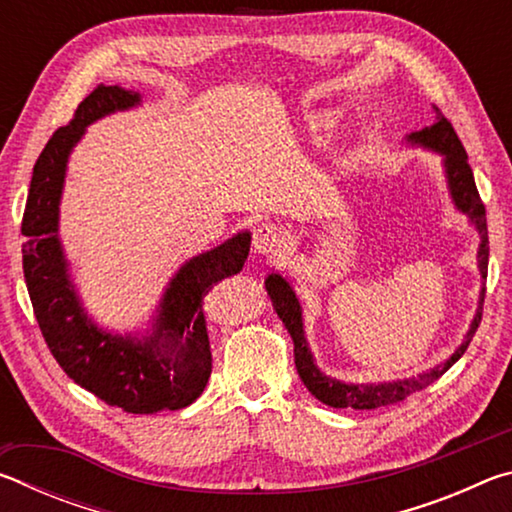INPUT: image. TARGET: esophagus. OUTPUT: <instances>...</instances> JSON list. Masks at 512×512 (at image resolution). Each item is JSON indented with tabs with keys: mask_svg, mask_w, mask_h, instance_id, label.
<instances>
[{
	"mask_svg": "<svg viewBox=\"0 0 512 512\" xmlns=\"http://www.w3.org/2000/svg\"><path fill=\"white\" fill-rule=\"evenodd\" d=\"M287 246V237H284L282 228H277L273 223H262L257 225L253 232V250L255 255L273 257L282 253V248Z\"/></svg>",
	"mask_w": 512,
	"mask_h": 512,
	"instance_id": "34e87169",
	"label": "esophagus"
}]
</instances>
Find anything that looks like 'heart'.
I'll use <instances>...</instances> for the list:
<instances>
[{"instance_id":"b5f03b06","label":"heart","mask_w":512,"mask_h":512,"mask_svg":"<svg viewBox=\"0 0 512 512\" xmlns=\"http://www.w3.org/2000/svg\"><path fill=\"white\" fill-rule=\"evenodd\" d=\"M311 126L318 128V131H325V128L329 126V119L325 115H316L314 119H311Z\"/></svg>"}]
</instances>
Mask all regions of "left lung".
I'll return each instance as SVG.
<instances>
[{
    "label": "left lung",
    "mask_w": 512,
    "mask_h": 512,
    "mask_svg": "<svg viewBox=\"0 0 512 512\" xmlns=\"http://www.w3.org/2000/svg\"><path fill=\"white\" fill-rule=\"evenodd\" d=\"M436 112V121L431 126H424L420 131L409 133L402 140L404 146L409 149H422L429 153L440 155V164H443L445 183L449 198L456 212L467 216L472 228L479 235V248H476V268H479L481 280L488 277V225H485V207L481 203V196L476 192L474 173L467 162V153L463 149L461 140L454 133V128L449 121L440 115L438 108L433 106ZM264 289L271 298V305L275 309L277 318L282 320L284 327L293 341V357H296V368L302 379V384L307 386V391L327 406L334 409H377V406L397 404L409 397L415 391H422L429 384H433L440 375L454 366V363L463 357V352L470 345L476 327L481 323V311H483V298L485 287L481 282L479 289V302H476V311L470 320V327L463 334V341L458 348L449 354V359L436 363V366L420 372L418 377H397V379H384V381H370V384H352V381H341L336 377L325 375L318 368L314 352L309 348L307 332H305V318H302V302L296 296V280L289 273L275 271L268 273L264 280Z\"/></svg>",
    "instance_id": "1"
}]
</instances>
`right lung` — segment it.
Here are the masks:
<instances>
[{
	"instance_id": "add662e5",
	"label": "right lung",
	"mask_w": 512,
	"mask_h": 512,
	"mask_svg": "<svg viewBox=\"0 0 512 512\" xmlns=\"http://www.w3.org/2000/svg\"><path fill=\"white\" fill-rule=\"evenodd\" d=\"M140 106V92L99 85L81 101L74 119L51 135L33 167L22 219V264L40 332L67 377L110 406L151 415L185 409L203 393L212 352L201 302L216 282L244 268L250 230L180 264L144 327L119 332L94 320L58 232L67 164L88 126Z\"/></svg>"
}]
</instances>
